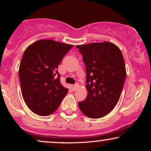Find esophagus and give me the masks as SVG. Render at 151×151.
Returning a JSON list of instances; mask_svg holds the SVG:
<instances>
[{
    "label": "esophagus",
    "instance_id": "obj_1",
    "mask_svg": "<svg viewBox=\"0 0 151 151\" xmlns=\"http://www.w3.org/2000/svg\"><path fill=\"white\" fill-rule=\"evenodd\" d=\"M80 88V85L78 84H75V85L73 86V89H74V91H77L78 88Z\"/></svg>",
    "mask_w": 151,
    "mask_h": 151
}]
</instances>
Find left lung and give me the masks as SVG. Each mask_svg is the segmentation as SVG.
Here are the masks:
<instances>
[{"mask_svg":"<svg viewBox=\"0 0 151 151\" xmlns=\"http://www.w3.org/2000/svg\"><path fill=\"white\" fill-rule=\"evenodd\" d=\"M86 65L87 96L78 103L82 113L98 119L110 113L118 102L126 79L120 49L109 42L77 45Z\"/></svg>","mask_w":151,"mask_h":151,"instance_id":"1","label":"left lung"}]
</instances>
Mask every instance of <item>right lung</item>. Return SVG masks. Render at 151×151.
<instances>
[{
    "mask_svg": "<svg viewBox=\"0 0 151 151\" xmlns=\"http://www.w3.org/2000/svg\"><path fill=\"white\" fill-rule=\"evenodd\" d=\"M73 45L39 40L24 51L19 78L22 98L29 109L40 116L55 112L68 89L60 82L58 67Z\"/></svg>",
    "mask_w": 151,
    "mask_h": 151,
    "instance_id": "add662e5",
    "label": "right lung"
}]
</instances>
